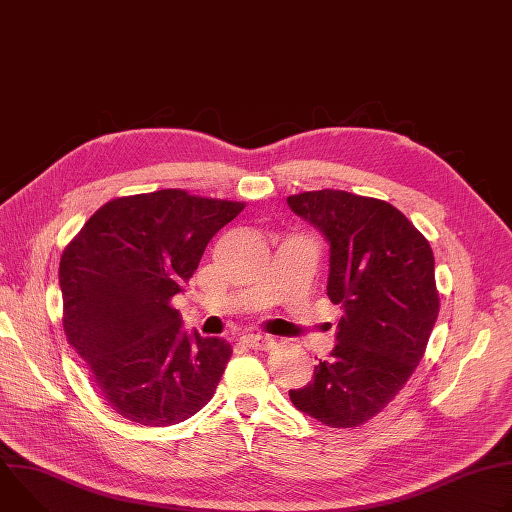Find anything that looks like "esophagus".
Instances as JSON below:
<instances>
[{
  "instance_id": "1",
  "label": "esophagus",
  "mask_w": 512,
  "mask_h": 512,
  "mask_svg": "<svg viewBox=\"0 0 512 512\" xmlns=\"http://www.w3.org/2000/svg\"><path fill=\"white\" fill-rule=\"evenodd\" d=\"M243 346L253 348V350H273L275 348V340L271 336H261V334H245L241 338Z\"/></svg>"
}]
</instances>
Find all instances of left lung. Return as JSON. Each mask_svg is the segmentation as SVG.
I'll return each mask as SVG.
<instances>
[{
  "label": "left lung",
  "mask_w": 512,
  "mask_h": 512,
  "mask_svg": "<svg viewBox=\"0 0 512 512\" xmlns=\"http://www.w3.org/2000/svg\"><path fill=\"white\" fill-rule=\"evenodd\" d=\"M287 204L328 241V298L344 310L330 358L289 399L324 425L356 427L395 399L423 358L440 312L433 253L385 200L316 190Z\"/></svg>",
  "instance_id": "8db88e82"
}]
</instances>
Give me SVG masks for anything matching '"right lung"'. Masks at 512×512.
Listing matches in <instances>:
<instances>
[{"label": "right lung", "instance_id": "right-lung-1", "mask_svg": "<svg viewBox=\"0 0 512 512\" xmlns=\"http://www.w3.org/2000/svg\"><path fill=\"white\" fill-rule=\"evenodd\" d=\"M243 208L180 188L121 196L66 245L58 269L66 340L125 419L166 427L212 399L233 348L182 332L172 298Z\"/></svg>", "mask_w": 512, "mask_h": 512}]
</instances>
